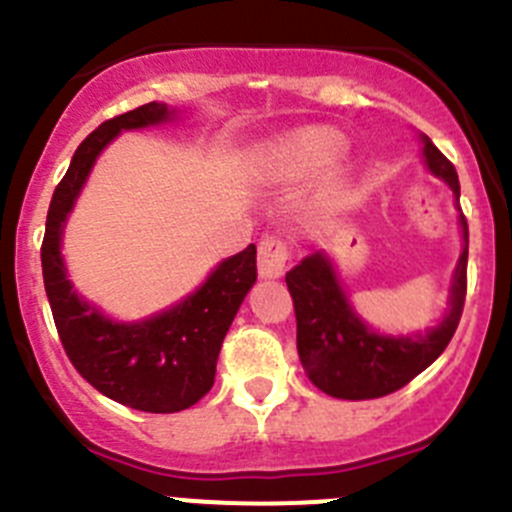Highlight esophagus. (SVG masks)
<instances>
[{
  "label": "esophagus",
  "mask_w": 512,
  "mask_h": 512,
  "mask_svg": "<svg viewBox=\"0 0 512 512\" xmlns=\"http://www.w3.org/2000/svg\"><path fill=\"white\" fill-rule=\"evenodd\" d=\"M260 255H257V265H260L262 278H280L290 260V245L280 237V234H267L260 242Z\"/></svg>",
  "instance_id": "1"
}]
</instances>
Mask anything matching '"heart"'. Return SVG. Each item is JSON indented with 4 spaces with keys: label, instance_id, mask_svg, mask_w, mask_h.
<instances>
[{
    "label": "heart",
    "instance_id": "b5f03b06",
    "mask_svg": "<svg viewBox=\"0 0 512 512\" xmlns=\"http://www.w3.org/2000/svg\"><path fill=\"white\" fill-rule=\"evenodd\" d=\"M343 151V138L328 128H305L272 148V166L285 179H303L326 169Z\"/></svg>",
    "mask_w": 512,
    "mask_h": 512
}]
</instances>
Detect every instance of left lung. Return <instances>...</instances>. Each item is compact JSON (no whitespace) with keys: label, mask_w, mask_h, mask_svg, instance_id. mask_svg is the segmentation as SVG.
<instances>
[{"label":"left lung","mask_w":512,"mask_h":512,"mask_svg":"<svg viewBox=\"0 0 512 512\" xmlns=\"http://www.w3.org/2000/svg\"><path fill=\"white\" fill-rule=\"evenodd\" d=\"M424 156L429 169L450 184L460 202V179L452 161L429 138H424ZM460 222L465 247L452 283V308L427 336L386 338L371 333L351 310L333 267L323 255L305 257L285 275L298 321L300 364L318 389L336 399H379L407 386L437 361L455 336L465 308L470 247L465 214Z\"/></svg>","instance_id":"obj_1"}]
</instances>
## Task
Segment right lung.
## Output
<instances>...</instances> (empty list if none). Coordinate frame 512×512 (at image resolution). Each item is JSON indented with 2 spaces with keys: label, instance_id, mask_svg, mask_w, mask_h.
<instances>
[{
  "label": "right lung",
  "instance_id": "right-lung-1",
  "mask_svg": "<svg viewBox=\"0 0 512 512\" xmlns=\"http://www.w3.org/2000/svg\"><path fill=\"white\" fill-rule=\"evenodd\" d=\"M166 118L169 108L164 103H146L100 123L80 143L68 174L55 186L42 240V278L70 364L108 399L151 414L194 407L214 386L219 348L257 278L255 245L224 260L184 303L126 326L108 321L73 293L60 260V234L105 143L123 128L151 126Z\"/></svg>",
  "mask_w": 512,
  "mask_h": 512
}]
</instances>
